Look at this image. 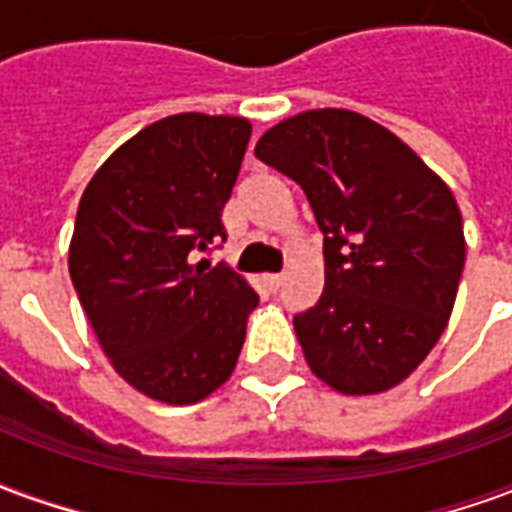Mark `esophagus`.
Wrapping results in <instances>:
<instances>
[{
	"instance_id": "obj_1",
	"label": "esophagus",
	"mask_w": 512,
	"mask_h": 512,
	"mask_svg": "<svg viewBox=\"0 0 512 512\" xmlns=\"http://www.w3.org/2000/svg\"><path fill=\"white\" fill-rule=\"evenodd\" d=\"M263 282H266L268 290H279V285H282V274H266Z\"/></svg>"
}]
</instances>
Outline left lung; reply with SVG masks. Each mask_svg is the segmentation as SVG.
Listing matches in <instances>:
<instances>
[{
	"mask_svg": "<svg viewBox=\"0 0 512 512\" xmlns=\"http://www.w3.org/2000/svg\"><path fill=\"white\" fill-rule=\"evenodd\" d=\"M299 183L323 233L326 285L293 318L304 359L340 395L406 381L447 329L466 238L450 186L376 120L310 109L257 139Z\"/></svg>",
	"mask_w": 512,
	"mask_h": 512,
	"instance_id": "left-lung-1",
	"label": "left lung"
}]
</instances>
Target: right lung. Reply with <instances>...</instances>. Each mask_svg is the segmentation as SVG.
Masks as SVG:
<instances>
[{
  "label": "right lung",
  "instance_id": "obj_1",
  "mask_svg": "<svg viewBox=\"0 0 512 512\" xmlns=\"http://www.w3.org/2000/svg\"><path fill=\"white\" fill-rule=\"evenodd\" d=\"M249 136L246 117L156 120L106 158L79 200L73 288L117 376L158 403L216 392L244 348L257 293L194 252L224 238Z\"/></svg>",
  "mask_w": 512,
  "mask_h": 512
}]
</instances>
